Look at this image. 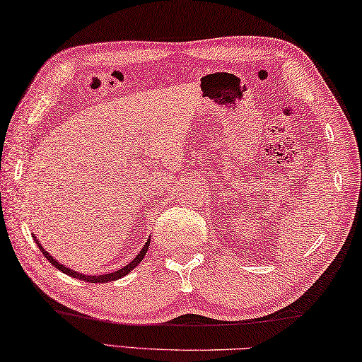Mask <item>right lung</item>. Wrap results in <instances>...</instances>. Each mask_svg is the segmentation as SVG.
<instances>
[{"mask_svg": "<svg viewBox=\"0 0 362 362\" xmlns=\"http://www.w3.org/2000/svg\"><path fill=\"white\" fill-rule=\"evenodd\" d=\"M33 238H35V235H33ZM35 240H36V244H37V247H39V250H41L42 252V255L45 256V258H47V261L50 262L52 266H55L58 271H62L63 274H66V275H69V277H74V279H78V280H83V281H88V284H107V281H114V280H118V279H122V277H124V275L127 274H129L131 271H133V269L139 264V262L144 259V256H146V253L148 252V245H150V239L147 240V244L144 245L142 248H141V252L136 255V258L129 262V264H127V266H123L122 269H118V271H115V272H110V274H103V275H83V274H81V272H76V271H71V269H68V267H64L63 264H60V262H58L55 258H52V256L45 252V248L39 244V240L35 238Z\"/></svg>", "mask_w": 362, "mask_h": 362, "instance_id": "add662e5", "label": "right lung"}]
</instances>
